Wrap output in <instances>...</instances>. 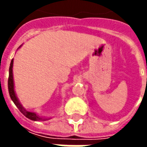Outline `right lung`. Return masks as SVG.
Here are the masks:
<instances>
[{"label":"right lung","mask_w":147,"mask_h":147,"mask_svg":"<svg viewBox=\"0 0 147 147\" xmlns=\"http://www.w3.org/2000/svg\"><path fill=\"white\" fill-rule=\"evenodd\" d=\"M13 59L10 62V65H9V78H8V89L9 93V96L11 100H13L14 105L17 106V108L20 110V112L24 115L27 117L28 119H31V120H34V121H42V120H47V119H44L40 116H38L34 112H30V111H27V110L21 105L20 101L18 100V98L15 95L14 89V80H13Z\"/></svg>","instance_id":"1"}]
</instances>
